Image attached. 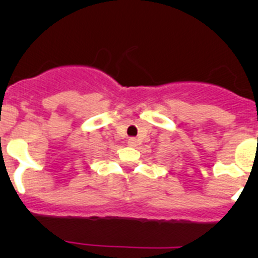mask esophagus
<instances>
[{
	"label": "esophagus",
	"mask_w": 258,
	"mask_h": 258,
	"mask_svg": "<svg viewBox=\"0 0 258 258\" xmlns=\"http://www.w3.org/2000/svg\"><path fill=\"white\" fill-rule=\"evenodd\" d=\"M127 144H128V146H131V147H136V146H137V140L135 139V137H130L128 141H127Z\"/></svg>",
	"instance_id": "1"
}]
</instances>
